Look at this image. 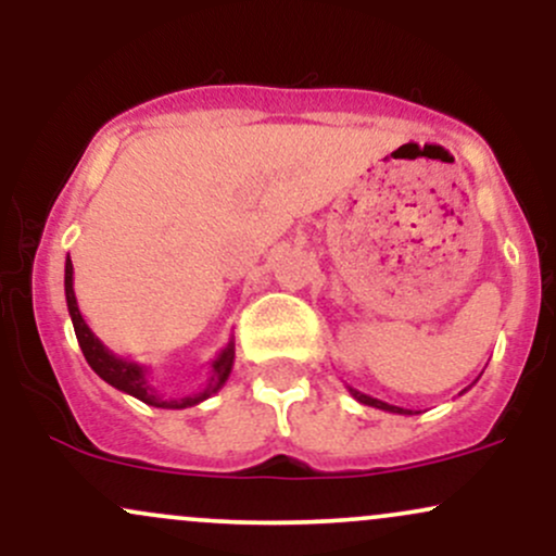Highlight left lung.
<instances>
[{"label":"left lung","mask_w":556,"mask_h":556,"mask_svg":"<svg viewBox=\"0 0 556 556\" xmlns=\"http://www.w3.org/2000/svg\"><path fill=\"white\" fill-rule=\"evenodd\" d=\"M348 389H350V394H353L355 400L363 402V405L379 407V410H387V413H400V416H410V413H413V410H405V407L389 405V402H381V400H376V397H371V394H363V392H358V389H353V387H348ZM463 392H468V389H463ZM463 392H460V394H463Z\"/></svg>","instance_id":"left-lung-1"}]
</instances>
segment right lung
Wrapping results in <instances>:
<instances>
[{
	"label": "right lung",
	"mask_w": 556,
	"mask_h": 556,
	"mask_svg": "<svg viewBox=\"0 0 556 556\" xmlns=\"http://www.w3.org/2000/svg\"><path fill=\"white\" fill-rule=\"evenodd\" d=\"M65 298H67L70 318H73L75 337H78V344H80L83 355H86L88 366H91L93 371L106 381V384H112L114 389H119V392L130 394V397H136L140 402H146V405L167 407V410H182V407H193V405H198V402L208 400L212 394L219 392V389L225 387V381L229 379V374H232L235 340H229L227 348L222 350V353L212 361V376H208L206 387H203L201 392L185 394V397H162V394L156 392V387L151 384L149 368L140 366V363H132L127 358H119V355H114L112 350L106 348V344L101 342L91 329H88L86 318L80 316L78 300H75L73 261H70V256L65 261Z\"/></svg>",
	"instance_id": "add662e5"
}]
</instances>
